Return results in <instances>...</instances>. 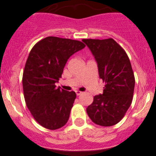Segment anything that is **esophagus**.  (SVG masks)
I'll return each instance as SVG.
<instances>
[{"label": "esophagus", "instance_id": "obj_1", "mask_svg": "<svg viewBox=\"0 0 156 156\" xmlns=\"http://www.w3.org/2000/svg\"><path fill=\"white\" fill-rule=\"evenodd\" d=\"M76 94L77 96H79V95H81L83 94V92L80 91V90H76Z\"/></svg>", "mask_w": 156, "mask_h": 156}]
</instances>
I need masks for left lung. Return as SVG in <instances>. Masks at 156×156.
<instances>
[{"label": "left lung", "instance_id": "8db88e82", "mask_svg": "<svg viewBox=\"0 0 156 156\" xmlns=\"http://www.w3.org/2000/svg\"><path fill=\"white\" fill-rule=\"evenodd\" d=\"M83 42L93 54L105 83L103 94L94 97L87 112L95 124L113 126L123 118L133 100L135 79L131 64L123 48L112 38Z\"/></svg>", "mask_w": 156, "mask_h": 156}]
</instances>
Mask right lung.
I'll return each instance as SVG.
<instances>
[{"label":"right lung","mask_w":156,"mask_h":156,"mask_svg":"<svg viewBox=\"0 0 156 156\" xmlns=\"http://www.w3.org/2000/svg\"><path fill=\"white\" fill-rule=\"evenodd\" d=\"M85 48L75 40L48 37L32 48L23 76L27 108L40 125L49 129L62 127L68 122L76 93L56 87L68 59Z\"/></svg>","instance_id":"obj_1"}]
</instances>
